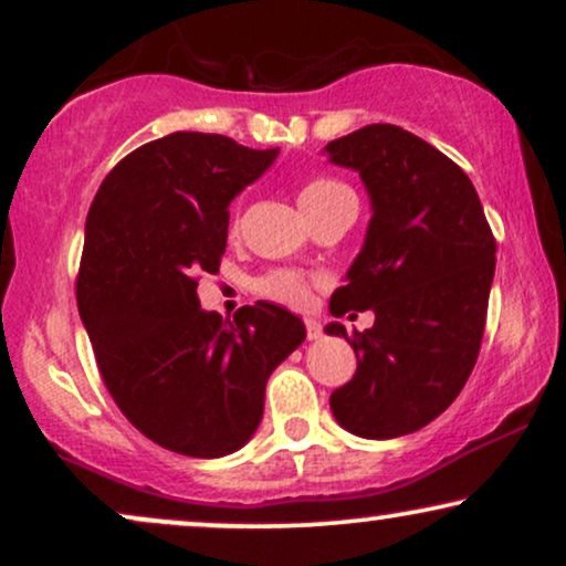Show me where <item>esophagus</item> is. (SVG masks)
Here are the masks:
<instances>
[{
  "instance_id": "1",
  "label": "esophagus",
  "mask_w": 566,
  "mask_h": 566,
  "mask_svg": "<svg viewBox=\"0 0 566 566\" xmlns=\"http://www.w3.org/2000/svg\"><path fill=\"white\" fill-rule=\"evenodd\" d=\"M305 337H308V340H319L322 324L314 322V319H305Z\"/></svg>"
}]
</instances>
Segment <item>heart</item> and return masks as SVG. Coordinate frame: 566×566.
<instances>
[{
    "label": "heart",
    "mask_w": 566,
    "mask_h": 566,
    "mask_svg": "<svg viewBox=\"0 0 566 566\" xmlns=\"http://www.w3.org/2000/svg\"><path fill=\"white\" fill-rule=\"evenodd\" d=\"M343 199H354V191L335 178H311L297 191V201H301L303 212L311 218V223L319 220L329 207H335ZM237 229L239 220L233 218L231 233H237ZM316 287H319V279L292 269H274L261 279H255V295H261L263 301L287 305V308H305L311 297H314Z\"/></svg>",
    "instance_id": "1"
}]
</instances>
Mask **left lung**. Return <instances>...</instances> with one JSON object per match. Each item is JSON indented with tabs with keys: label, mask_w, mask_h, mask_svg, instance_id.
<instances>
[{
	"label": "left lung",
	"mask_w": 566,
	"mask_h": 566,
	"mask_svg": "<svg viewBox=\"0 0 566 566\" xmlns=\"http://www.w3.org/2000/svg\"><path fill=\"white\" fill-rule=\"evenodd\" d=\"M373 197L365 250L333 316L375 311L348 337L356 373L329 396L335 420L365 439L418 431L458 399L482 348L495 276V237L471 178L450 157L396 125H367L327 143Z\"/></svg>",
	"instance_id": "left-lung-1"
}]
</instances>
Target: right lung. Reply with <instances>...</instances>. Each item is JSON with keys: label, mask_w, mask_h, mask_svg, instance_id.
Listing matches in <instances>:
<instances>
[{"label": "right lung", "mask_w": 566, "mask_h": 566, "mask_svg": "<svg viewBox=\"0 0 566 566\" xmlns=\"http://www.w3.org/2000/svg\"><path fill=\"white\" fill-rule=\"evenodd\" d=\"M274 157L226 135H165L129 151L87 212L76 305L97 373L143 437L188 458L255 433L265 380L305 337L279 305L223 322L197 297L201 274L220 271L231 199Z\"/></svg>", "instance_id": "1"}]
</instances>
